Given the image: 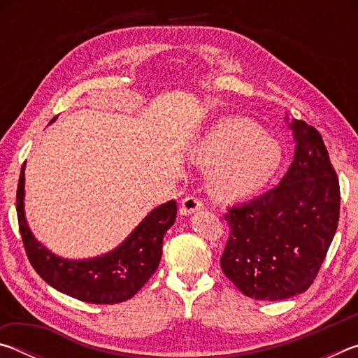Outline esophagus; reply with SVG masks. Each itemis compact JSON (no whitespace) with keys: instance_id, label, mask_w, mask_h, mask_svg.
I'll return each instance as SVG.
<instances>
[{"instance_id":"obj_1","label":"esophagus","mask_w":358,"mask_h":358,"mask_svg":"<svg viewBox=\"0 0 358 358\" xmlns=\"http://www.w3.org/2000/svg\"><path fill=\"white\" fill-rule=\"evenodd\" d=\"M203 208V203L201 199L189 196V197H185L183 202H181V207H180V215H192L196 213V211L202 210Z\"/></svg>"}]
</instances>
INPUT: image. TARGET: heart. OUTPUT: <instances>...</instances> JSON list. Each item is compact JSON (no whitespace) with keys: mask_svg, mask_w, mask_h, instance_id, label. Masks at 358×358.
<instances>
[{"mask_svg":"<svg viewBox=\"0 0 358 358\" xmlns=\"http://www.w3.org/2000/svg\"><path fill=\"white\" fill-rule=\"evenodd\" d=\"M194 164L210 167V185L224 199H243L270 183L282 161V150L245 118H222L199 136L189 148Z\"/></svg>","mask_w":358,"mask_h":358,"instance_id":"1","label":"heart"}]
</instances>
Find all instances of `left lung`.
I'll return each mask as SVG.
<instances>
[{
  "label": "left lung",
  "instance_id": "1",
  "mask_svg": "<svg viewBox=\"0 0 358 358\" xmlns=\"http://www.w3.org/2000/svg\"><path fill=\"white\" fill-rule=\"evenodd\" d=\"M289 128L295 155L280 185L226 215L230 234L221 268L246 296L262 301L311 286L339 220V181L322 137L301 120Z\"/></svg>",
  "mask_w": 358,
  "mask_h": 358
}]
</instances>
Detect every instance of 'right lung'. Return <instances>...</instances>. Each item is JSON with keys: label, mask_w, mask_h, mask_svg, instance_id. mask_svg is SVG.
Here are the masks:
<instances>
[{"label": "right lung", "mask_w": 358, "mask_h": 358, "mask_svg": "<svg viewBox=\"0 0 358 358\" xmlns=\"http://www.w3.org/2000/svg\"><path fill=\"white\" fill-rule=\"evenodd\" d=\"M25 164L27 161L22 166L15 207L23 245L36 273L59 292L94 305H113L134 296L159 265L162 240L177 217V202L169 201L151 210L115 250L88 259H64L36 240L28 226Z\"/></svg>", "instance_id": "add662e5"}]
</instances>
